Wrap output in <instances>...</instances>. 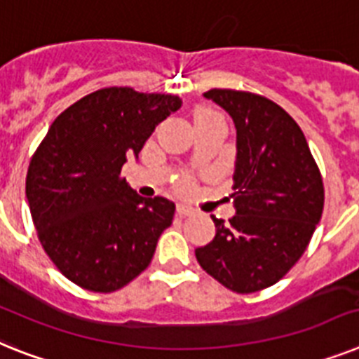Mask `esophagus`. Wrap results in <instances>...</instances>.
Wrapping results in <instances>:
<instances>
[{"instance_id":"esophagus-1","label":"esophagus","mask_w":359,"mask_h":359,"mask_svg":"<svg viewBox=\"0 0 359 359\" xmlns=\"http://www.w3.org/2000/svg\"><path fill=\"white\" fill-rule=\"evenodd\" d=\"M194 213V208H189L188 204H177V215L179 217H188Z\"/></svg>"}]
</instances>
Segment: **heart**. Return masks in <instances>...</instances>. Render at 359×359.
Masks as SVG:
<instances>
[{
  "instance_id": "b5f03b06",
  "label": "heart",
  "mask_w": 359,
  "mask_h": 359,
  "mask_svg": "<svg viewBox=\"0 0 359 359\" xmlns=\"http://www.w3.org/2000/svg\"><path fill=\"white\" fill-rule=\"evenodd\" d=\"M212 114H217V113H215V111H212V109H206V107H198V109L195 111V120L208 118V116H212ZM189 188H191L189 180H182V182L179 184V189H182V191H188Z\"/></svg>"
}]
</instances>
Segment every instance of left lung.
<instances>
[{"label": "left lung", "instance_id": "obj_1", "mask_svg": "<svg viewBox=\"0 0 359 359\" xmlns=\"http://www.w3.org/2000/svg\"><path fill=\"white\" fill-rule=\"evenodd\" d=\"M204 98L236 123V215L212 217L215 237L195 257L222 287L252 294L276 285L306 250L323 213V179L301 128L276 102L233 89Z\"/></svg>", "mask_w": 359, "mask_h": 359}]
</instances>
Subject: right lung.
I'll return each mask as SVG.
<instances>
[{
  "instance_id": "obj_1",
  "label": "right lung",
  "mask_w": 359,
  "mask_h": 359,
  "mask_svg": "<svg viewBox=\"0 0 359 359\" xmlns=\"http://www.w3.org/2000/svg\"><path fill=\"white\" fill-rule=\"evenodd\" d=\"M180 105L173 95L105 87L63 111L32 155L25 194L38 239L78 287L109 294L151 263L175 204L140 197L120 173Z\"/></svg>"
}]
</instances>
